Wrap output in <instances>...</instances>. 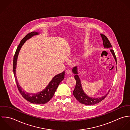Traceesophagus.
<instances>
[{"mask_svg": "<svg viewBox=\"0 0 130 130\" xmlns=\"http://www.w3.org/2000/svg\"><path fill=\"white\" fill-rule=\"evenodd\" d=\"M66 74H67L68 75H71L72 74V72H71V71H70V70H67L66 71Z\"/></svg>", "mask_w": 130, "mask_h": 130, "instance_id": "34e87169", "label": "esophagus"}]
</instances>
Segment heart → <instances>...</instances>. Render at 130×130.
Here are the masks:
<instances>
[{
  "label": "heart",
  "mask_w": 130,
  "mask_h": 130,
  "mask_svg": "<svg viewBox=\"0 0 130 130\" xmlns=\"http://www.w3.org/2000/svg\"><path fill=\"white\" fill-rule=\"evenodd\" d=\"M86 45H87V42H84L83 43V46L84 47H85V46H86ZM90 54V53L89 51H86V53H85L84 55V57L85 58H86V57H88Z\"/></svg>",
  "instance_id": "b5f03b06"
}]
</instances>
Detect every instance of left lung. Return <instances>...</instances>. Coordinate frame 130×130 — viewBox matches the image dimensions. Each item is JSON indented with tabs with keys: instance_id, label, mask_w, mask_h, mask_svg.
I'll return each mask as SVG.
<instances>
[{
	"instance_id": "left-lung-1",
	"label": "left lung",
	"mask_w": 130,
	"mask_h": 130,
	"mask_svg": "<svg viewBox=\"0 0 130 130\" xmlns=\"http://www.w3.org/2000/svg\"><path fill=\"white\" fill-rule=\"evenodd\" d=\"M101 37L102 38L103 41V44H104V48H110L112 47L111 45L110 44L109 40L107 38V37L104 35L103 34H101ZM110 51L112 55L113 56V58L116 61V63H117V58L115 54L114 51L112 49H110ZM72 72L73 74L75 75H74V78L76 80V86L74 88V90L73 91V95L74 97L76 98V99L78 101V102L82 104H84L85 105H94L95 104L99 103L101 101H102L103 100H104L105 97L108 94L109 90L108 91V92L104 95L103 96H102L101 98H91L88 96L83 91L81 83V81L80 79L78 76V69L77 67H74L72 69Z\"/></svg>"
}]
</instances>
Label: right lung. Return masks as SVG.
Wrapping results in <instances>:
<instances>
[{
  "label": "right lung",
  "mask_w": 130,
  "mask_h": 130,
  "mask_svg": "<svg viewBox=\"0 0 130 130\" xmlns=\"http://www.w3.org/2000/svg\"><path fill=\"white\" fill-rule=\"evenodd\" d=\"M40 33L37 31H32L30 33H28L27 35L22 40L20 44L19 45L16 52L15 53L14 58H13V71L15 79L16 81L17 85L18 88V89L23 96V97L26 99L28 102L32 103V104H45L48 103L54 95V93L59 85L60 83L64 79V75L65 72L63 71V72L58 74L55 75L51 81L49 82L48 85L47 87L42 91L37 92L36 93H28L26 91H24L21 86L19 85V82L17 80V78L16 76V68H17V59L18 57V55L19 54L20 51L26 42V41L27 40L31 38L32 36L35 35H38Z\"/></svg>",
  "instance_id": "obj_1"
}]
</instances>
